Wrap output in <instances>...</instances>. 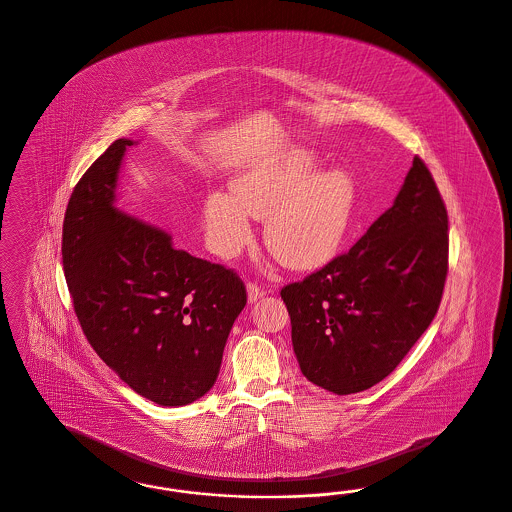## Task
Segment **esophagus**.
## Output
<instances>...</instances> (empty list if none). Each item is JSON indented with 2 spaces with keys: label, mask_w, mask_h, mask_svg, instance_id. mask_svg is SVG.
Masks as SVG:
<instances>
[{
  "label": "esophagus",
  "mask_w": 512,
  "mask_h": 512,
  "mask_svg": "<svg viewBox=\"0 0 512 512\" xmlns=\"http://www.w3.org/2000/svg\"><path fill=\"white\" fill-rule=\"evenodd\" d=\"M265 289L257 282L247 283V300L249 302H257L261 297H265Z\"/></svg>",
  "instance_id": "1"
}]
</instances>
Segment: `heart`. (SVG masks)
<instances>
[{"label": "heart", "mask_w": 512, "mask_h": 512, "mask_svg": "<svg viewBox=\"0 0 512 512\" xmlns=\"http://www.w3.org/2000/svg\"><path fill=\"white\" fill-rule=\"evenodd\" d=\"M319 170V159L295 149L251 164L232 181V196L213 193L204 221L217 255L232 257L251 238L247 215L266 219L265 246L287 268L329 263L352 225L357 189L346 170Z\"/></svg>", "instance_id": "obj_1"}]
</instances>
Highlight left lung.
I'll return each mask as SVG.
<instances>
[{"label": "left lung", "mask_w": 512, "mask_h": 512, "mask_svg": "<svg viewBox=\"0 0 512 512\" xmlns=\"http://www.w3.org/2000/svg\"><path fill=\"white\" fill-rule=\"evenodd\" d=\"M448 274V213L420 157L355 246L282 299L302 374L350 395L382 382L431 325Z\"/></svg>", "instance_id": "8db88e82"}]
</instances>
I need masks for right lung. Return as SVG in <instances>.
Masks as SVG:
<instances>
[{
    "label": "right lung",
    "mask_w": 512,
    "mask_h": 512,
    "mask_svg": "<svg viewBox=\"0 0 512 512\" xmlns=\"http://www.w3.org/2000/svg\"><path fill=\"white\" fill-rule=\"evenodd\" d=\"M115 140L70 196L62 265L94 352L141 397L189 405L212 389L234 319L247 302L240 276L172 246V236L117 212L124 151Z\"/></svg>",
    "instance_id": "right-lung-1"
}]
</instances>
